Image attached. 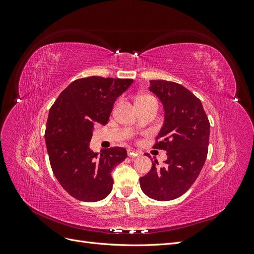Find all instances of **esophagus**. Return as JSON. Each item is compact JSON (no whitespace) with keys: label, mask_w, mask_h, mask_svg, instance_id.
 Listing matches in <instances>:
<instances>
[{"label":"esophagus","mask_w":254,"mask_h":254,"mask_svg":"<svg viewBox=\"0 0 254 254\" xmlns=\"http://www.w3.org/2000/svg\"><path fill=\"white\" fill-rule=\"evenodd\" d=\"M127 153H128L129 158H135L137 156H140V151L134 150V149H130V148L127 150Z\"/></svg>","instance_id":"obj_1"}]
</instances>
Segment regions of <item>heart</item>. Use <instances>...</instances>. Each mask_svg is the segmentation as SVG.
<instances>
[{
	"mask_svg": "<svg viewBox=\"0 0 254 254\" xmlns=\"http://www.w3.org/2000/svg\"><path fill=\"white\" fill-rule=\"evenodd\" d=\"M147 97H150V96H147V95H141L137 97V99H141V98H147Z\"/></svg>",
	"mask_w": 254,
	"mask_h": 254,
	"instance_id": "1",
	"label": "heart"
}]
</instances>
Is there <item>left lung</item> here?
<instances>
[{"label": "left lung", "mask_w": 254, "mask_h": 254, "mask_svg": "<svg viewBox=\"0 0 254 254\" xmlns=\"http://www.w3.org/2000/svg\"><path fill=\"white\" fill-rule=\"evenodd\" d=\"M149 91L163 105L164 122L153 148L166 150L163 167L155 159L148 174L141 177L145 195L159 201L183 195L204 165L209 146L210 123L201 102L181 84L150 80Z\"/></svg>", "instance_id": "obj_1"}]
</instances>
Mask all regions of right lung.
I'll use <instances>...</instances> for the list:
<instances>
[{"mask_svg":"<svg viewBox=\"0 0 254 254\" xmlns=\"http://www.w3.org/2000/svg\"><path fill=\"white\" fill-rule=\"evenodd\" d=\"M133 79L99 76L74 80L51 107L45 143L56 179L68 194L80 201L94 202L110 194L111 172L127 157L123 147L92 151L94 124L106 125L117 98Z\"/></svg>","mask_w":254,"mask_h":254,"instance_id":"add662e5","label":"right lung"}]
</instances>
